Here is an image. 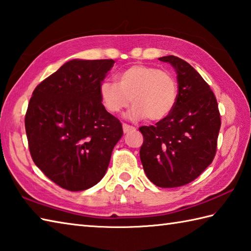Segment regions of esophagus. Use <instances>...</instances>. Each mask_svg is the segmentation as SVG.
Segmentation results:
<instances>
[{
    "label": "esophagus",
    "instance_id": "obj_1",
    "mask_svg": "<svg viewBox=\"0 0 251 251\" xmlns=\"http://www.w3.org/2000/svg\"><path fill=\"white\" fill-rule=\"evenodd\" d=\"M136 128L134 126H130V125H127V124H123V131L127 134V132H130V131H134Z\"/></svg>",
    "mask_w": 251,
    "mask_h": 251
}]
</instances>
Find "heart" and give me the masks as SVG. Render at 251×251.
I'll return each mask as SVG.
<instances>
[{
    "instance_id": "b5f03b06",
    "label": "heart",
    "mask_w": 251,
    "mask_h": 251,
    "mask_svg": "<svg viewBox=\"0 0 251 251\" xmlns=\"http://www.w3.org/2000/svg\"><path fill=\"white\" fill-rule=\"evenodd\" d=\"M102 104L110 113L121 112L131 103L130 120L161 121L174 109L177 83L172 74L136 64L116 76V82L104 80L99 86Z\"/></svg>"
}]
</instances>
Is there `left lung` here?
I'll return each instance as SVG.
<instances>
[{"instance_id":"8db88e82","label":"left lung","mask_w":251,"mask_h":251,"mask_svg":"<svg viewBox=\"0 0 251 251\" xmlns=\"http://www.w3.org/2000/svg\"><path fill=\"white\" fill-rule=\"evenodd\" d=\"M159 60L176 72L177 100L155 126L139 128L144 135L140 160L152 183L174 188L197 178L213 161L221 119L214 93L190 64L174 55Z\"/></svg>"}]
</instances>
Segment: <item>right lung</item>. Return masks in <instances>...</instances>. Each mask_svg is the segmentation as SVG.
Instances as JSON below:
<instances>
[{
	"label": "right lung",
	"instance_id": "1",
	"mask_svg": "<svg viewBox=\"0 0 251 251\" xmlns=\"http://www.w3.org/2000/svg\"><path fill=\"white\" fill-rule=\"evenodd\" d=\"M113 60L68 61L39 83L25 117L31 158L47 177L71 191L103 178L122 124L102 104L99 86Z\"/></svg>",
	"mask_w": 251,
	"mask_h": 251
}]
</instances>
